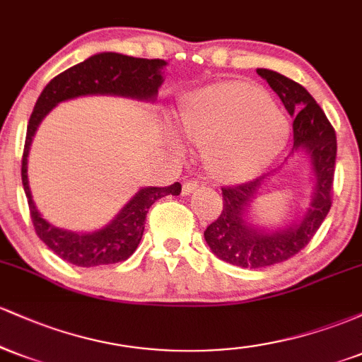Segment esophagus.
<instances>
[{
	"label": "esophagus",
	"mask_w": 362,
	"mask_h": 362,
	"mask_svg": "<svg viewBox=\"0 0 362 362\" xmlns=\"http://www.w3.org/2000/svg\"><path fill=\"white\" fill-rule=\"evenodd\" d=\"M197 187H199V182H185L184 187H182V195L192 194Z\"/></svg>",
	"instance_id": "obj_1"
}]
</instances>
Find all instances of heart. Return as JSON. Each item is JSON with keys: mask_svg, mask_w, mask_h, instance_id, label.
I'll return each instance as SVG.
<instances>
[{"mask_svg": "<svg viewBox=\"0 0 362 362\" xmlns=\"http://www.w3.org/2000/svg\"><path fill=\"white\" fill-rule=\"evenodd\" d=\"M178 127L187 139L209 146L219 177H250L281 153L289 126L271 95L247 83H218L182 105Z\"/></svg>", "mask_w": 362, "mask_h": 362, "instance_id": "heart-1", "label": "heart"}]
</instances>
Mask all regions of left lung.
Here are the masks:
<instances>
[{"mask_svg": "<svg viewBox=\"0 0 362 362\" xmlns=\"http://www.w3.org/2000/svg\"><path fill=\"white\" fill-rule=\"evenodd\" d=\"M257 74L279 95L286 110L293 115V149L289 155L305 151L313 167L315 187L310 207L300 223L265 230L248 221V209L257 190L267 175L233 187H223V211L206 228L204 238L218 259L231 265L264 269L291 259L303 250L332 206L337 138L325 112L300 83L271 69H257Z\"/></svg>", "mask_w": 362, "mask_h": 362, "instance_id": "1", "label": "left lung"}]
</instances>
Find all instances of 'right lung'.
Returning <instances> with one entry per match:
<instances>
[{
    "label": "right lung",
    "mask_w": 362,
    "mask_h": 362,
    "mask_svg": "<svg viewBox=\"0 0 362 362\" xmlns=\"http://www.w3.org/2000/svg\"><path fill=\"white\" fill-rule=\"evenodd\" d=\"M165 66L167 62L163 59H141L119 52L95 54L52 78L37 98L25 138L22 184L37 236L62 260L78 267H97V265L127 260L143 238L149 207L165 195L180 194L182 185L175 182L170 187H144L138 190V194L102 230L91 233H76V231L56 228L45 221L37 211L28 187L27 158L37 127L57 103L85 95H117V97L153 102L158 95V88L163 83L161 69Z\"/></svg>",
    "instance_id": "1"
}]
</instances>
